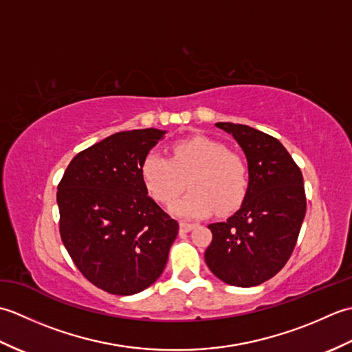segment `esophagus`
<instances>
[{
  "mask_svg": "<svg viewBox=\"0 0 352 352\" xmlns=\"http://www.w3.org/2000/svg\"><path fill=\"white\" fill-rule=\"evenodd\" d=\"M195 228L193 223H188V222H180V233H189L190 230Z\"/></svg>",
  "mask_w": 352,
  "mask_h": 352,
  "instance_id": "esophagus-1",
  "label": "esophagus"
}]
</instances>
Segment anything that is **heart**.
<instances>
[{
  "label": "heart",
  "instance_id": "1",
  "mask_svg": "<svg viewBox=\"0 0 352 352\" xmlns=\"http://www.w3.org/2000/svg\"><path fill=\"white\" fill-rule=\"evenodd\" d=\"M145 188L162 203H170L183 192L186 178L190 192L177 199L169 212L183 219H201L216 208L221 214L234 212L248 190V169L241 155L206 136L178 140L170 146V159L148 153L140 164Z\"/></svg>",
  "mask_w": 352,
  "mask_h": 352
}]
</instances>
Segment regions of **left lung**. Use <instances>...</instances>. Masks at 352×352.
Here are the masks:
<instances>
[{"mask_svg": "<svg viewBox=\"0 0 352 352\" xmlns=\"http://www.w3.org/2000/svg\"><path fill=\"white\" fill-rule=\"evenodd\" d=\"M242 148L248 163V190L241 208L214 222L204 258L223 283L252 287L286 265L305 216L302 174L280 140L248 125L218 122Z\"/></svg>", "mask_w": 352, "mask_h": 352, "instance_id": "left-lung-1", "label": "left lung"}]
</instances>
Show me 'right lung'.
I'll return each instance as SVG.
<instances>
[{
    "mask_svg": "<svg viewBox=\"0 0 352 352\" xmlns=\"http://www.w3.org/2000/svg\"><path fill=\"white\" fill-rule=\"evenodd\" d=\"M168 131L115 133L74 157L57 188L60 236L86 278L111 295L159 280L178 222L148 197L140 164Z\"/></svg>",
    "mask_w": 352,
    "mask_h": 352,
    "instance_id": "1",
    "label": "right lung"
}]
</instances>
